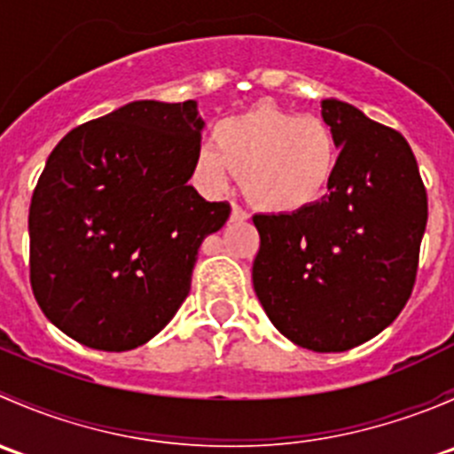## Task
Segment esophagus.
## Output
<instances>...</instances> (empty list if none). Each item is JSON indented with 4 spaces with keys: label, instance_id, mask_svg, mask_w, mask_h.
<instances>
[{
    "label": "esophagus",
    "instance_id": "esophagus-1",
    "mask_svg": "<svg viewBox=\"0 0 454 454\" xmlns=\"http://www.w3.org/2000/svg\"><path fill=\"white\" fill-rule=\"evenodd\" d=\"M248 217H250L248 210L241 208L239 204H232V210H231V222H246V219H248Z\"/></svg>",
    "mask_w": 454,
    "mask_h": 454
}]
</instances>
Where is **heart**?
Returning <instances> with one entry per match:
<instances>
[{"mask_svg":"<svg viewBox=\"0 0 454 454\" xmlns=\"http://www.w3.org/2000/svg\"><path fill=\"white\" fill-rule=\"evenodd\" d=\"M338 162L340 145L323 118L259 105L215 125L213 145H201L195 155V173L208 191L226 189L232 171L241 173L254 206L296 213L327 193Z\"/></svg>","mask_w":454,"mask_h":454,"instance_id":"heart-1","label":"heart"}]
</instances>
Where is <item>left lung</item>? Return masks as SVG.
<instances>
[{
  "mask_svg": "<svg viewBox=\"0 0 454 454\" xmlns=\"http://www.w3.org/2000/svg\"><path fill=\"white\" fill-rule=\"evenodd\" d=\"M340 149L329 193L296 213L254 215V292L274 327L318 354L378 336L418 277L428 198L400 131L342 100H320Z\"/></svg>",
  "mask_w": 454,
  "mask_h": 454,
  "instance_id": "8db88e82",
  "label": "left lung"
}]
</instances>
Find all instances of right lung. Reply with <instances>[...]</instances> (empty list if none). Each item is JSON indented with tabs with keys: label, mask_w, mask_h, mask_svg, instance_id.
<instances>
[{
	"label": "right lung",
	"mask_w": 454,
	"mask_h": 454,
	"mask_svg": "<svg viewBox=\"0 0 454 454\" xmlns=\"http://www.w3.org/2000/svg\"><path fill=\"white\" fill-rule=\"evenodd\" d=\"M201 127L195 100H136L50 153L30 201V286L81 345L136 349L189 296L201 241L231 215L186 184Z\"/></svg>",
	"instance_id": "obj_1"
}]
</instances>
